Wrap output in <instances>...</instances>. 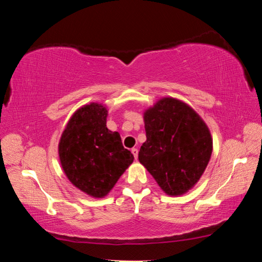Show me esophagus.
I'll use <instances>...</instances> for the list:
<instances>
[{
    "label": "esophagus",
    "mask_w": 262,
    "mask_h": 262,
    "mask_svg": "<svg viewBox=\"0 0 262 262\" xmlns=\"http://www.w3.org/2000/svg\"><path fill=\"white\" fill-rule=\"evenodd\" d=\"M132 154L134 155V158L137 159V156H139V150H137L136 148H133L132 149Z\"/></svg>",
    "instance_id": "34e87169"
}]
</instances>
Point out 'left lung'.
<instances>
[{"label":"left lung","mask_w":262,"mask_h":262,"mask_svg":"<svg viewBox=\"0 0 262 262\" xmlns=\"http://www.w3.org/2000/svg\"><path fill=\"white\" fill-rule=\"evenodd\" d=\"M143 119L147 141L140 149V163L167 195L187 193L209 163V128L189 105L171 97L145 110Z\"/></svg>","instance_id":"1"}]
</instances>
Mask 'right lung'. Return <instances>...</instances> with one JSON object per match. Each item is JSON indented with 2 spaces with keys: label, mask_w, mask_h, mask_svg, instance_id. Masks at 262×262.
Listing matches in <instances>:
<instances>
[{
  "label": "right lung",
  "mask_w": 262,
  "mask_h": 262,
  "mask_svg": "<svg viewBox=\"0 0 262 262\" xmlns=\"http://www.w3.org/2000/svg\"><path fill=\"white\" fill-rule=\"evenodd\" d=\"M107 110L90 103L75 112L59 142V157L75 187L92 198H104L134 161L120 134L106 127Z\"/></svg>",
  "instance_id": "obj_1"
}]
</instances>
